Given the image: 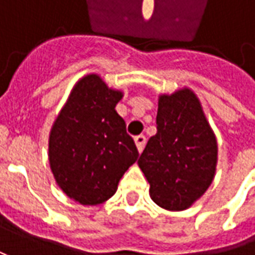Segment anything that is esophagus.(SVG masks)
Here are the masks:
<instances>
[{
  "instance_id": "esophagus-1",
  "label": "esophagus",
  "mask_w": 255,
  "mask_h": 255,
  "mask_svg": "<svg viewBox=\"0 0 255 255\" xmlns=\"http://www.w3.org/2000/svg\"><path fill=\"white\" fill-rule=\"evenodd\" d=\"M134 143H136V146H137V150L142 152L144 144H146V136H144V134H137V136H134Z\"/></svg>"
}]
</instances>
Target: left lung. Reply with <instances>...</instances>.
<instances>
[{"mask_svg": "<svg viewBox=\"0 0 255 255\" xmlns=\"http://www.w3.org/2000/svg\"><path fill=\"white\" fill-rule=\"evenodd\" d=\"M157 133L139 157L152 200L167 210L190 207L213 181L217 142L200 102L189 89L159 99Z\"/></svg>", "mask_w": 255, "mask_h": 255, "instance_id": "1", "label": "left lung"}]
</instances>
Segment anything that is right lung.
<instances>
[{"mask_svg": "<svg viewBox=\"0 0 255 255\" xmlns=\"http://www.w3.org/2000/svg\"><path fill=\"white\" fill-rule=\"evenodd\" d=\"M122 93L98 75L75 85L49 134V164L58 186L81 204H99L116 193L139 152L115 111Z\"/></svg>", "mask_w": 255, "mask_h": 255, "instance_id": "add662e5", "label": "right lung"}]
</instances>
